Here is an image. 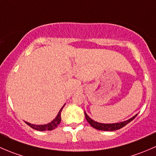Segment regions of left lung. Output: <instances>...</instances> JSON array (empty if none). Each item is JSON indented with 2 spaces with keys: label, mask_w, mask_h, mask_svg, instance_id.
<instances>
[{
  "label": "left lung",
  "mask_w": 156,
  "mask_h": 156,
  "mask_svg": "<svg viewBox=\"0 0 156 156\" xmlns=\"http://www.w3.org/2000/svg\"><path fill=\"white\" fill-rule=\"evenodd\" d=\"M85 113V116H86V120H87L88 122L89 123L90 126H92L93 128H94L95 129L100 130V131H115V130H118L122 128V127H124L125 126H126L127 124L130 122L132 121L134 118L137 115V114H136L135 115H134L133 117H131V119H129L126 120V121L124 122H118V123H110V124H106V123H101V122H98L94 121L93 119H91V118L87 115V113L84 111Z\"/></svg>",
  "instance_id": "obj_1"
}]
</instances>
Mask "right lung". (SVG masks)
<instances>
[{"mask_svg":"<svg viewBox=\"0 0 156 156\" xmlns=\"http://www.w3.org/2000/svg\"><path fill=\"white\" fill-rule=\"evenodd\" d=\"M65 105L61 108V110H59L57 116L52 120V122H50L49 123L46 125H34V124H30V123L28 122H25L28 126H29L30 128H34L35 130H37V131H51V130H53L56 128L61 122V120H62V118H61V113L62 111V109L64 108Z\"/></svg>","mask_w":156,"mask_h":156,"instance_id":"obj_1","label":"right lung"}]
</instances>
